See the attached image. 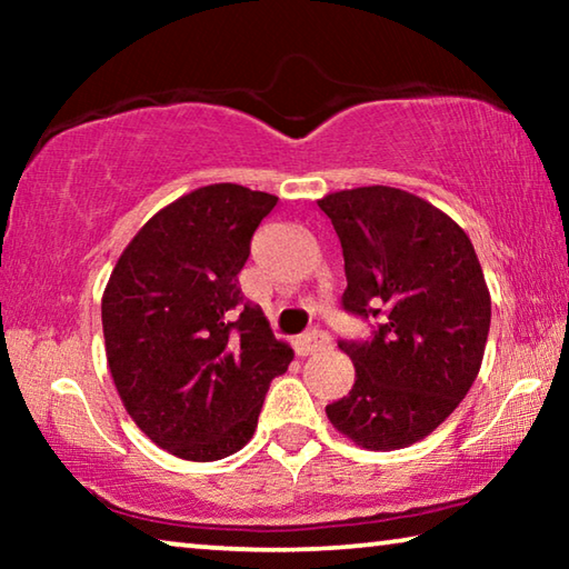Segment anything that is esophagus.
Returning <instances> with one entry per match:
<instances>
[{
  "instance_id": "obj_1",
  "label": "esophagus",
  "mask_w": 569,
  "mask_h": 569,
  "mask_svg": "<svg viewBox=\"0 0 569 569\" xmlns=\"http://www.w3.org/2000/svg\"><path fill=\"white\" fill-rule=\"evenodd\" d=\"M329 343H331L329 336H326L323 331H308L296 341V351H298V356H308V353L323 351Z\"/></svg>"
}]
</instances>
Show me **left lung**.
<instances>
[{
    "label": "left lung",
    "mask_w": 569,
    "mask_h": 569,
    "mask_svg": "<svg viewBox=\"0 0 569 569\" xmlns=\"http://www.w3.org/2000/svg\"><path fill=\"white\" fill-rule=\"evenodd\" d=\"M343 250V311L373 319L369 341H339L356 369L326 417L373 451L429 437L475 383L492 301L469 236L407 190L369 186L319 200Z\"/></svg>",
    "instance_id": "8db88e82"
}]
</instances>
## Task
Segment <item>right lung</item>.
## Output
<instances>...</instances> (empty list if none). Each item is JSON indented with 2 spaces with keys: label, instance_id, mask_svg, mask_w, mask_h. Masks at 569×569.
I'll use <instances>...</instances> for the list:
<instances>
[{
  "label": "right lung",
  "instance_id": "add662e5",
  "mask_svg": "<svg viewBox=\"0 0 569 569\" xmlns=\"http://www.w3.org/2000/svg\"><path fill=\"white\" fill-rule=\"evenodd\" d=\"M276 196L218 182L152 216L102 296L104 351L132 421L170 455L216 461L243 449L266 391L293 361L238 273Z\"/></svg>",
  "mask_w": 569,
  "mask_h": 569
}]
</instances>
